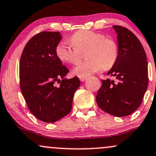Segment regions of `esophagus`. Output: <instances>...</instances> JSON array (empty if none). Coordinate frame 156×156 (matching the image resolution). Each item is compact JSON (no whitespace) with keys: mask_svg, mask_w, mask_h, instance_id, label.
Here are the masks:
<instances>
[{"mask_svg":"<svg viewBox=\"0 0 156 156\" xmlns=\"http://www.w3.org/2000/svg\"><path fill=\"white\" fill-rule=\"evenodd\" d=\"M78 78H79L80 81H82V82H83V81H84L85 80L87 79V77H85V76H84V77H83V76H79V77H78Z\"/></svg>","mask_w":156,"mask_h":156,"instance_id":"34e87169","label":"esophagus"}]
</instances>
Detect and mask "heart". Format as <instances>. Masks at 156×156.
Masks as SVG:
<instances>
[{"label": "heart", "mask_w": 156, "mask_h": 156, "mask_svg": "<svg viewBox=\"0 0 156 156\" xmlns=\"http://www.w3.org/2000/svg\"><path fill=\"white\" fill-rule=\"evenodd\" d=\"M69 44L61 42L56 47V55L63 63H78L81 54L87 51V61L78 64L73 69L74 75L87 76L105 69H110L117 62L119 48L117 42L111 37L95 31L81 30L70 37Z\"/></svg>", "instance_id": "obj_1"}]
</instances>
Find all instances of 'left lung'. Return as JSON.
<instances>
[{
  "label": "left lung",
  "instance_id": "left-lung-1",
  "mask_svg": "<svg viewBox=\"0 0 156 156\" xmlns=\"http://www.w3.org/2000/svg\"><path fill=\"white\" fill-rule=\"evenodd\" d=\"M113 27L117 34L119 55L107 75L114 79L101 80L96 99L105 112L122 117L141 105L148 86V69L145 51L137 37L122 26Z\"/></svg>",
  "mask_w": 156,
  "mask_h": 156
}]
</instances>
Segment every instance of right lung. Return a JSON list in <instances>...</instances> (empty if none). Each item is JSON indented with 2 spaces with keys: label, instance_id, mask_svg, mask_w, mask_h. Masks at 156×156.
Here are the masks:
<instances>
[{
  "label": "right lung",
  "instance_id": "1",
  "mask_svg": "<svg viewBox=\"0 0 156 156\" xmlns=\"http://www.w3.org/2000/svg\"><path fill=\"white\" fill-rule=\"evenodd\" d=\"M60 32L42 31L24 46L19 64L20 88L28 109L39 120L55 122L71 111L79 87L77 76L64 78L69 69L56 55ZM62 81H60V78ZM56 82L61 83L56 86Z\"/></svg>",
  "mask_w": 156,
  "mask_h": 156
}]
</instances>
